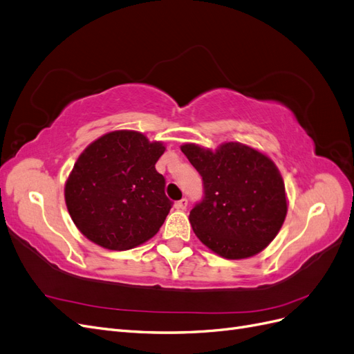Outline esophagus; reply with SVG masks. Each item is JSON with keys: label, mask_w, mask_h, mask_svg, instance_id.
Returning <instances> with one entry per match:
<instances>
[{"label": "esophagus", "mask_w": 354, "mask_h": 354, "mask_svg": "<svg viewBox=\"0 0 354 354\" xmlns=\"http://www.w3.org/2000/svg\"><path fill=\"white\" fill-rule=\"evenodd\" d=\"M187 205H189V201H187L186 198H181L180 201L176 202V208H177V209H181V211L186 209Z\"/></svg>", "instance_id": "obj_1"}]
</instances>
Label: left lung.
<instances>
[{
	"instance_id": "1",
	"label": "left lung",
	"mask_w": 354,
	"mask_h": 354,
	"mask_svg": "<svg viewBox=\"0 0 354 354\" xmlns=\"http://www.w3.org/2000/svg\"><path fill=\"white\" fill-rule=\"evenodd\" d=\"M203 181V198L189 221L199 241L229 260L263 251L286 217L285 185L273 160L255 149L229 142L216 151L181 146Z\"/></svg>"
}]
</instances>
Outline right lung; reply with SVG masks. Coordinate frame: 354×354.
Instances as JSON below:
<instances>
[{
  "label": "right lung",
  "instance_id": "obj_1",
  "mask_svg": "<svg viewBox=\"0 0 354 354\" xmlns=\"http://www.w3.org/2000/svg\"><path fill=\"white\" fill-rule=\"evenodd\" d=\"M164 152L160 142L130 130L108 133L85 147L65 185L71 218L85 238L124 251L158 233L173 205L155 168Z\"/></svg>",
  "mask_w": 354,
  "mask_h": 354
}]
</instances>
